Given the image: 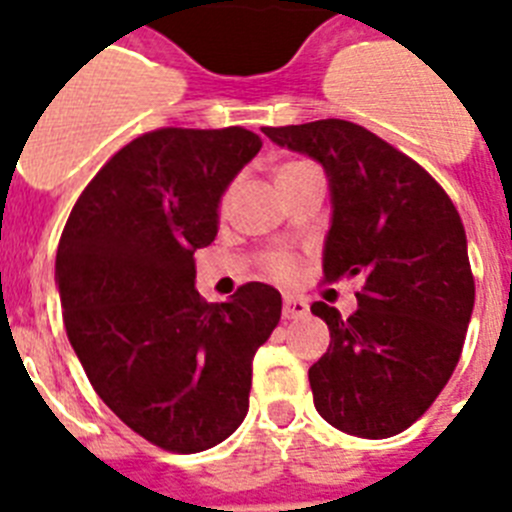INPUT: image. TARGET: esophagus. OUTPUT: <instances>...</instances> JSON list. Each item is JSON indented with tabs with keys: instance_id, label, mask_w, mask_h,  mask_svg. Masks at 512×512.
<instances>
[{
	"instance_id": "esophagus-1",
	"label": "esophagus",
	"mask_w": 512,
	"mask_h": 512,
	"mask_svg": "<svg viewBox=\"0 0 512 512\" xmlns=\"http://www.w3.org/2000/svg\"><path fill=\"white\" fill-rule=\"evenodd\" d=\"M282 316H285V321L305 318L308 316V303H305L303 298H292V295H287L285 305H282Z\"/></svg>"
}]
</instances>
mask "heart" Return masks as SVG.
<instances>
[{"label": "heart", "instance_id": "1", "mask_svg": "<svg viewBox=\"0 0 512 512\" xmlns=\"http://www.w3.org/2000/svg\"><path fill=\"white\" fill-rule=\"evenodd\" d=\"M290 165H298V163H287V165H282L279 170L290 168ZM264 272L269 274L272 279L287 282V279H292L295 277V272H298V261H295V256H292V253L277 251V253H272V256H266Z\"/></svg>", "mask_w": 512, "mask_h": 512}]
</instances>
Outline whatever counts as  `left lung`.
<instances>
[{
  "mask_svg": "<svg viewBox=\"0 0 512 512\" xmlns=\"http://www.w3.org/2000/svg\"><path fill=\"white\" fill-rule=\"evenodd\" d=\"M261 131L326 168L334 217L323 277L362 279L352 316L310 305L331 331L308 370L313 404L357 438L399 435L438 399L464 349L474 310L464 222L417 160L365 126L321 119Z\"/></svg>",
  "mask_w": 512,
  "mask_h": 512,
  "instance_id": "left-lung-1",
  "label": "left lung"
}]
</instances>
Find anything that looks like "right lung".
Returning <instances> with one entry per match:
<instances>
[{
    "instance_id": "add662e5",
    "label": "right lung",
    "mask_w": 512,
    "mask_h": 512,
    "mask_svg": "<svg viewBox=\"0 0 512 512\" xmlns=\"http://www.w3.org/2000/svg\"><path fill=\"white\" fill-rule=\"evenodd\" d=\"M261 150L243 126L147 131L74 202L56 251L64 329L87 381L126 427L199 453L246 419L251 362L282 316L279 292H196L194 251L217 235L227 183Z\"/></svg>"
}]
</instances>
